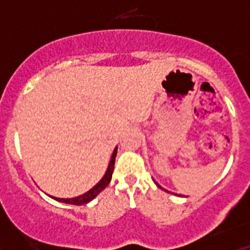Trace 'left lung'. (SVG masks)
<instances>
[{
    "mask_svg": "<svg viewBox=\"0 0 250 250\" xmlns=\"http://www.w3.org/2000/svg\"><path fill=\"white\" fill-rule=\"evenodd\" d=\"M155 184H156V185H158V187H159V188H160V189H163V190H165L164 188H161V187H160V185H159V184H158V183H155ZM165 191H167V190H165ZM167 193H169V191H167Z\"/></svg>",
    "mask_w": 250,
    "mask_h": 250,
    "instance_id": "obj_1",
    "label": "left lung"
}]
</instances>
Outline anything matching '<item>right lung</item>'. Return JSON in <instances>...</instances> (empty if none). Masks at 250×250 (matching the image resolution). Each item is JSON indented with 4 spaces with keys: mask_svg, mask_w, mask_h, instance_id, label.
<instances>
[{
    "mask_svg": "<svg viewBox=\"0 0 250 250\" xmlns=\"http://www.w3.org/2000/svg\"><path fill=\"white\" fill-rule=\"evenodd\" d=\"M116 152H118V146L114 149V152H112L111 159H110V163H109V167L106 169L105 174L104 176L101 178L100 182L98 184L95 185L94 188H91L89 191H86L85 194L83 195H79L76 198H56V196H51L52 199L57 200V202H61V203H66V204H72V205H83V204H87V203L91 202L92 199H95L101 191L105 189L109 183L111 182V176H112V171H114V165H115V158H116Z\"/></svg>",
    "mask_w": 250,
    "mask_h": 250,
    "instance_id": "right-lung-1",
    "label": "right lung"
}]
</instances>
